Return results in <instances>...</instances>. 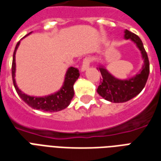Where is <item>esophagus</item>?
Masks as SVG:
<instances>
[{
  "instance_id": "esophagus-1",
  "label": "esophagus",
  "mask_w": 161,
  "mask_h": 161,
  "mask_svg": "<svg viewBox=\"0 0 161 161\" xmlns=\"http://www.w3.org/2000/svg\"><path fill=\"white\" fill-rule=\"evenodd\" d=\"M91 58H85L84 60H83V64H82V67H81V70L82 71H84L86 70L90 67V64L91 63Z\"/></svg>"
}]
</instances>
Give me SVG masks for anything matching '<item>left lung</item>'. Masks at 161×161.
<instances>
[{
	"mask_svg": "<svg viewBox=\"0 0 161 161\" xmlns=\"http://www.w3.org/2000/svg\"><path fill=\"white\" fill-rule=\"evenodd\" d=\"M124 33L125 39L132 40L141 51L144 64L141 71L135 77L125 80H121L114 77L102 64L97 67L103 78L97 91L102 97L111 103H125L136 97L145 87L148 78L149 60L142 40L128 30H125Z\"/></svg>",
	"mask_w": 161,
	"mask_h": 161,
	"instance_id": "obj_1",
	"label": "left lung"
}]
</instances>
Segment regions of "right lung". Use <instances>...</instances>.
I'll use <instances>...</instances> for the list:
<instances>
[{
  "label": "right lung",
  "instance_id": "right-lung-1",
  "mask_svg": "<svg viewBox=\"0 0 161 161\" xmlns=\"http://www.w3.org/2000/svg\"><path fill=\"white\" fill-rule=\"evenodd\" d=\"M19 43L20 41L17 43L15 46L12 63L13 83H14V86L15 88L19 97L21 98L26 104L29 105L31 108H34V109H40L43 111L57 112L67 108L70 105V101L74 97L73 85L79 77V70H77V68L70 67L67 70L66 74H65L63 86L59 91H57L54 94L46 96V97H31V96L25 94L18 88L17 84H16L15 79H14V77H15V53L19 47Z\"/></svg>",
  "mask_w": 161,
  "mask_h": 161
}]
</instances>
